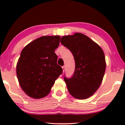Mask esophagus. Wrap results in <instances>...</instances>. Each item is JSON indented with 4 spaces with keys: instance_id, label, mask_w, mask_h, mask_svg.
Returning <instances> with one entry per match:
<instances>
[{
    "instance_id": "1",
    "label": "esophagus",
    "mask_w": 125,
    "mask_h": 125,
    "mask_svg": "<svg viewBox=\"0 0 125 125\" xmlns=\"http://www.w3.org/2000/svg\"><path fill=\"white\" fill-rule=\"evenodd\" d=\"M62 69H63V72H64V70H65V66H62Z\"/></svg>"
}]
</instances>
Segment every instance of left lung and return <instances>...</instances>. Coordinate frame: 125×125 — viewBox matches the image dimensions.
<instances>
[{
	"label": "left lung",
	"instance_id": "obj_1",
	"mask_svg": "<svg viewBox=\"0 0 125 125\" xmlns=\"http://www.w3.org/2000/svg\"><path fill=\"white\" fill-rule=\"evenodd\" d=\"M61 43L74 57L75 70L70 79L64 77L69 94L85 99L92 96L102 83L106 69L105 56L100 46L81 33L63 36Z\"/></svg>",
	"mask_w": 125,
	"mask_h": 125
}]
</instances>
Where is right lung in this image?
I'll return each instance as SVG.
<instances>
[{"mask_svg": "<svg viewBox=\"0 0 125 125\" xmlns=\"http://www.w3.org/2000/svg\"><path fill=\"white\" fill-rule=\"evenodd\" d=\"M60 39V36H41L27 44L21 52L16 65L17 77L21 88L31 98L46 96L62 73L54 53Z\"/></svg>", "mask_w": 125, "mask_h": 125, "instance_id": "add662e5", "label": "right lung"}]
</instances>
